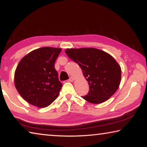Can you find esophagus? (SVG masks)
<instances>
[{
  "instance_id": "obj_1",
  "label": "esophagus",
  "mask_w": 147,
  "mask_h": 147,
  "mask_svg": "<svg viewBox=\"0 0 147 147\" xmlns=\"http://www.w3.org/2000/svg\"><path fill=\"white\" fill-rule=\"evenodd\" d=\"M74 80V78H73V77H70L69 79L68 80L69 82H73Z\"/></svg>"
}]
</instances>
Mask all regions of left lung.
Segmentation results:
<instances>
[{
    "instance_id": "1",
    "label": "left lung",
    "mask_w": 147,
    "mask_h": 147,
    "mask_svg": "<svg viewBox=\"0 0 147 147\" xmlns=\"http://www.w3.org/2000/svg\"><path fill=\"white\" fill-rule=\"evenodd\" d=\"M65 53L78 64L88 82L89 92L82 96L86 100L92 104L102 103L117 90L121 69L110 54L94 48L67 49Z\"/></svg>"
}]
</instances>
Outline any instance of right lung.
Masks as SVG:
<instances>
[{
  "mask_svg": "<svg viewBox=\"0 0 147 147\" xmlns=\"http://www.w3.org/2000/svg\"><path fill=\"white\" fill-rule=\"evenodd\" d=\"M61 49L42 47L21 59L15 72V86L28 103L39 108L51 104L59 95L62 84L54 63Z\"/></svg>",
  "mask_w": 147,
  "mask_h": 147,
  "instance_id": "obj_1",
  "label": "right lung"
}]
</instances>
